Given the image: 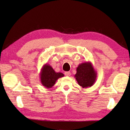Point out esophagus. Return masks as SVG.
Segmentation results:
<instances>
[{
	"label": "esophagus",
	"mask_w": 130,
	"mask_h": 130,
	"mask_svg": "<svg viewBox=\"0 0 130 130\" xmlns=\"http://www.w3.org/2000/svg\"><path fill=\"white\" fill-rule=\"evenodd\" d=\"M64 75L67 76H70L71 75V73H70V72H66L64 73Z\"/></svg>",
	"instance_id": "obj_1"
}]
</instances>
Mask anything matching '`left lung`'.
Returning a JSON list of instances; mask_svg holds the SVG:
<instances>
[{"label":"left lung","mask_w":130,"mask_h":130,"mask_svg":"<svg viewBox=\"0 0 130 130\" xmlns=\"http://www.w3.org/2000/svg\"><path fill=\"white\" fill-rule=\"evenodd\" d=\"M78 84L83 88L92 86L96 80L97 73L90 62H85L80 64L76 68L74 75Z\"/></svg>","instance_id":"1"}]
</instances>
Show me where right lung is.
<instances>
[{
  "label": "right lung",
  "instance_id": "1",
  "mask_svg": "<svg viewBox=\"0 0 130 130\" xmlns=\"http://www.w3.org/2000/svg\"><path fill=\"white\" fill-rule=\"evenodd\" d=\"M40 76L42 85L46 88H50L55 84L59 78L64 76V74L55 72L50 65L45 64L41 70Z\"/></svg>",
  "mask_w": 130,
  "mask_h": 130
}]
</instances>
